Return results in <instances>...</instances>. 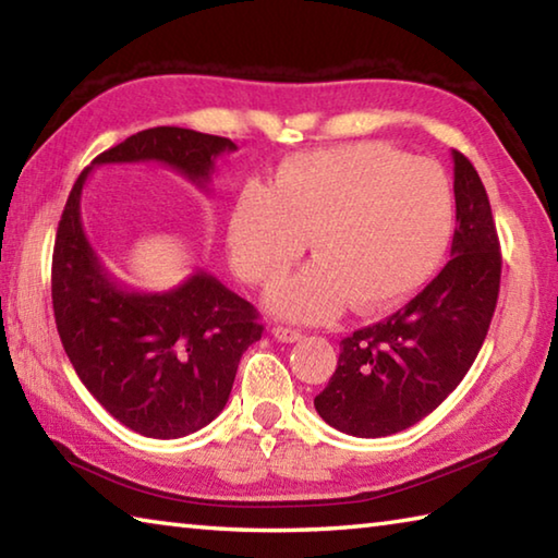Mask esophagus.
Wrapping results in <instances>:
<instances>
[{"label": "esophagus", "mask_w": 558, "mask_h": 558, "mask_svg": "<svg viewBox=\"0 0 558 558\" xmlns=\"http://www.w3.org/2000/svg\"><path fill=\"white\" fill-rule=\"evenodd\" d=\"M272 337L278 339V342H298V339H302V332L300 329H292V327H272Z\"/></svg>", "instance_id": "esophagus-1"}]
</instances>
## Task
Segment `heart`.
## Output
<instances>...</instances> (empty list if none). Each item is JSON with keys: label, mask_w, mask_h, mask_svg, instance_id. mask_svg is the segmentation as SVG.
I'll return each instance as SVG.
<instances>
[{"label": "heart", "mask_w": 558, "mask_h": 558, "mask_svg": "<svg viewBox=\"0 0 558 558\" xmlns=\"http://www.w3.org/2000/svg\"><path fill=\"white\" fill-rule=\"evenodd\" d=\"M452 189L438 162L381 143L288 159L270 184L243 186L229 214V256L251 286H272L307 248L317 258L272 288L270 310L323 323L352 300L379 313L413 295L446 253Z\"/></svg>", "instance_id": "1"}]
</instances>
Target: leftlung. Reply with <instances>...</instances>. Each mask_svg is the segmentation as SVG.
<instances>
[{
  "label": "left lung",
  "instance_id": "1",
  "mask_svg": "<svg viewBox=\"0 0 558 558\" xmlns=\"http://www.w3.org/2000/svg\"><path fill=\"white\" fill-rule=\"evenodd\" d=\"M456 162L450 260L409 305L339 342V359L315 409L356 438L411 428L448 399L475 362L493 323L502 256L487 192L470 159Z\"/></svg>",
  "mask_w": 558,
  "mask_h": 558
}]
</instances>
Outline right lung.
Instances as JSON below:
<instances>
[{"instance_id":"obj_1","label":"right lung","mask_w":558,"mask_h":558,"mask_svg":"<svg viewBox=\"0 0 558 558\" xmlns=\"http://www.w3.org/2000/svg\"><path fill=\"white\" fill-rule=\"evenodd\" d=\"M229 137L149 128L81 172L53 243L51 300L61 344L78 379L122 426L147 438H182L223 411L245 349L258 342L256 307L196 270L167 292H137L110 276L81 223L83 184L96 165L162 162L206 189Z\"/></svg>"}]
</instances>
